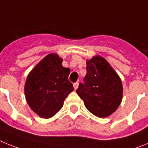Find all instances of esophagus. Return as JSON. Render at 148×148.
<instances>
[{"label":"esophagus","mask_w":148,"mask_h":148,"mask_svg":"<svg viewBox=\"0 0 148 148\" xmlns=\"http://www.w3.org/2000/svg\"><path fill=\"white\" fill-rule=\"evenodd\" d=\"M73 87H74V89H75V90H76V89L78 88V82H75V83L73 84Z\"/></svg>","instance_id":"34e87169"}]
</instances>
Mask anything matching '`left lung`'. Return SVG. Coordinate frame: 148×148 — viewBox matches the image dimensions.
Masks as SVG:
<instances>
[{
	"instance_id": "1",
	"label": "left lung",
	"mask_w": 148,
	"mask_h": 148,
	"mask_svg": "<svg viewBox=\"0 0 148 148\" xmlns=\"http://www.w3.org/2000/svg\"><path fill=\"white\" fill-rule=\"evenodd\" d=\"M76 92L90 113L104 118L119 108L122 99L121 81L104 58L95 56L87 61V75Z\"/></svg>"
}]
</instances>
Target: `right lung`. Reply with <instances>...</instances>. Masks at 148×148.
Instances as JSON below:
<instances>
[{
	"instance_id": "obj_1",
	"label": "right lung",
	"mask_w": 148,
	"mask_h": 148,
	"mask_svg": "<svg viewBox=\"0 0 148 148\" xmlns=\"http://www.w3.org/2000/svg\"><path fill=\"white\" fill-rule=\"evenodd\" d=\"M57 54L43 58L28 75L25 84V96L31 109L40 117L49 119L58 113L64 99L73 91L68 79L70 69L61 65Z\"/></svg>"
}]
</instances>
